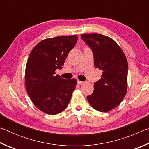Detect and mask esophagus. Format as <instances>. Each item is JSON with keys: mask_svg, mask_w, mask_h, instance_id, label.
I'll use <instances>...</instances> for the list:
<instances>
[{"mask_svg": "<svg viewBox=\"0 0 149 149\" xmlns=\"http://www.w3.org/2000/svg\"><path fill=\"white\" fill-rule=\"evenodd\" d=\"M77 84H79V85L84 84V81H79V80L77 81Z\"/></svg>", "mask_w": 149, "mask_h": 149, "instance_id": "34e87169", "label": "esophagus"}]
</instances>
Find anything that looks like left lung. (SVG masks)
Listing matches in <instances>:
<instances>
[{
    "instance_id": "1",
    "label": "left lung",
    "mask_w": 149,
    "mask_h": 149,
    "mask_svg": "<svg viewBox=\"0 0 149 149\" xmlns=\"http://www.w3.org/2000/svg\"><path fill=\"white\" fill-rule=\"evenodd\" d=\"M81 39L91 49L94 64L102 70L101 79L94 83V91L87 99L99 112L118 107L127 91L128 64L121 48L114 40L101 34H83Z\"/></svg>"
}]
</instances>
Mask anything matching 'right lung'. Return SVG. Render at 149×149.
Segmentation results:
<instances>
[{"label": "right lung", "mask_w": 149, "mask_h": 149, "mask_svg": "<svg viewBox=\"0 0 149 149\" xmlns=\"http://www.w3.org/2000/svg\"><path fill=\"white\" fill-rule=\"evenodd\" d=\"M77 41V35L45 39L35 46L27 59L26 85L27 94L38 109L55 115L64 111L75 89L76 80L56 75Z\"/></svg>", "instance_id": "add662e5"}]
</instances>
